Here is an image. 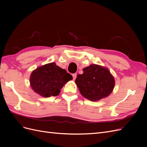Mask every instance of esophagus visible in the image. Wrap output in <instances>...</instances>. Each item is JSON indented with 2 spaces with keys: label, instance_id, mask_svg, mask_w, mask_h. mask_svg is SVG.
<instances>
[{
  "label": "esophagus",
  "instance_id": "esophagus-1",
  "mask_svg": "<svg viewBox=\"0 0 147 147\" xmlns=\"http://www.w3.org/2000/svg\"><path fill=\"white\" fill-rule=\"evenodd\" d=\"M72 77H73V79L75 80V79H76V78H77V74H72Z\"/></svg>",
  "mask_w": 147,
  "mask_h": 147
}]
</instances>
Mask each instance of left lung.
<instances>
[{
  "label": "left lung",
  "instance_id": "1",
  "mask_svg": "<svg viewBox=\"0 0 147 147\" xmlns=\"http://www.w3.org/2000/svg\"><path fill=\"white\" fill-rule=\"evenodd\" d=\"M75 83L83 96L91 101H97L112 92L115 80L107 69L91 64L83 69V74L77 75Z\"/></svg>",
  "mask_w": 147,
  "mask_h": 147
}]
</instances>
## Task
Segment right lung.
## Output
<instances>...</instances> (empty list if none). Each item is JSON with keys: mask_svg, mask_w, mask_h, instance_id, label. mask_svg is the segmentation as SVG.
<instances>
[{"mask_svg": "<svg viewBox=\"0 0 147 147\" xmlns=\"http://www.w3.org/2000/svg\"><path fill=\"white\" fill-rule=\"evenodd\" d=\"M72 76L55 63L47 64L34 70L30 77L34 91L43 97L59 95L61 88Z\"/></svg>", "mask_w": 147, "mask_h": 147, "instance_id": "add662e5", "label": "right lung"}]
</instances>
